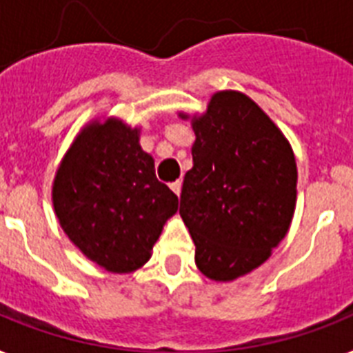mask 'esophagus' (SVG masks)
<instances>
[{
	"mask_svg": "<svg viewBox=\"0 0 353 353\" xmlns=\"http://www.w3.org/2000/svg\"><path fill=\"white\" fill-rule=\"evenodd\" d=\"M170 188H172V190H174V192L177 194V196H179V194H181V181L177 179V181L170 183Z\"/></svg>",
	"mask_w": 353,
	"mask_h": 353,
	"instance_id": "obj_1",
	"label": "esophagus"
}]
</instances>
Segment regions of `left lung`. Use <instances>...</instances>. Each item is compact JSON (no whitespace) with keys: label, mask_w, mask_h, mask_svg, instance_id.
Wrapping results in <instances>:
<instances>
[{"label":"left lung","mask_w":353,"mask_h":353,"mask_svg":"<svg viewBox=\"0 0 353 353\" xmlns=\"http://www.w3.org/2000/svg\"><path fill=\"white\" fill-rule=\"evenodd\" d=\"M192 130L194 166L185 174L179 214L199 271L229 282L262 265L288 234L295 155L284 133L240 91L214 93L207 112L192 117Z\"/></svg>","instance_id":"8db88e82"}]
</instances>
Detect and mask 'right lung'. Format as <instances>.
<instances>
[{
    "instance_id": "add662e5",
    "label": "right lung",
    "mask_w": 353,
    "mask_h": 353,
    "mask_svg": "<svg viewBox=\"0 0 353 353\" xmlns=\"http://www.w3.org/2000/svg\"><path fill=\"white\" fill-rule=\"evenodd\" d=\"M52 205L60 227L91 262L132 273L148 262L177 196L155 177L139 128L119 119L91 122L58 166Z\"/></svg>"
}]
</instances>
